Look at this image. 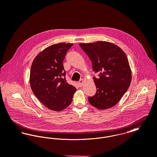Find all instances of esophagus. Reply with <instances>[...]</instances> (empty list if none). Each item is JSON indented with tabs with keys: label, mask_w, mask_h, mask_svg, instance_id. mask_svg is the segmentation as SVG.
Here are the masks:
<instances>
[{
	"label": "esophagus",
	"mask_w": 157,
	"mask_h": 157,
	"mask_svg": "<svg viewBox=\"0 0 157 157\" xmlns=\"http://www.w3.org/2000/svg\"><path fill=\"white\" fill-rule=\"evenodd\" d=\"M83 80L82 79H81L79 82H78V85H79V87H82V85H83Z\"/></svg>",
	"instance_id": "obj_1"
}]
</instances>
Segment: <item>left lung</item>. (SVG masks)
<instances>
[{
	"label": "left lung",
	"instance_id": "obj_1",
	"mask_svg": "<svg viewBox=\"0 0 157 157\" xmlns=\"http://www.w3.org/2000/svg\"><path fill=\"white\" fill-rule=\"evenodd\" d=\"M80 47L90 59L96 93L88 97L92 106L99 109L116 104L126 92L131 81V71L128 58L117 46L107 41L80 43Z\"/></svg>",
	"mask_w": 157,
	"mask_h": 157
}]
</instances>
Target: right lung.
Instances as JSON below:
<instances>
[{
  "instance_id": "1",
  "label": "right lung",
  "mask_w": 157,
  "mask_h": 157,
  "mask_svg": "<svg viewBox=\"0 0 157 157\" xmlns=\"http://www.w3.org/2000/svg\"><path fill=\"white\" fill-rule=\"evenodd\" d=\"M71 43H58L40 53L33 61L30 84L39 101L48 108L60 111L70 105L76 88L67 82L63 61Z\"/></svg>"
}]
</instances>
